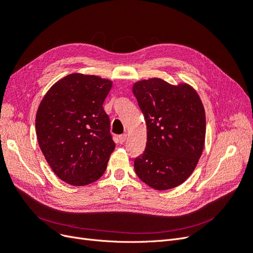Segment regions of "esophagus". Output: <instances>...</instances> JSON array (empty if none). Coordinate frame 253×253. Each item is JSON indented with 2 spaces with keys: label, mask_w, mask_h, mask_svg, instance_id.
Wrapping results in <instances>:
<instances>
[{
  "label": "esophagus",
  "mask_w": 253,
  "mask_h": 253,
  "mask_svg": "<svg viewBox=\"0 0 253 253\" xmlns=\"http://www.w3.org/2000/svg\"><path fill=\"white\" fill-rule=\"evenodd\" d=\"M126 138H127V135H126L125 133H124V134H121V135L118 136V140H119L120 144H123V143L126 141Z\"/></svg>",
  "instance_id": "1"
}]
</instances>
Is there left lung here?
<instances>
[{"label":"left lung","instance_id":"obj_1","mask_svg":"<svg viewBox=\"0 0 253 253\" xmlns=\"http://www.w3.org/2000/svg\"><path fill=\"white\" fill-rule=\"evenodd\" d=\"M132 92L147 126L135 173L151 188L172 189L190 176L202 156L206 134L202 101L191 86L158 78L136 82Z\"/></svg>","mask_w":253,"mask_h":253}]
</instances>
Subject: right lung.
Wrapping results in <instances>:
<instances>
[{
	"instance_id": "obj_1",
	"label": "right lung",
	"mask_w": 253,
	"mask_h": 253,
	"mask_svg": "<svg viewBox=\"0 0 253 253\" xmlns=\"http://www.w3.org/2000/svg\"><path fill=\"white\" fill-rule=\"evenodd\" d=\"M109 80L71 73L58 81L41 102L36 131L40 148L62 181L91 184L103 175L116 144L103 103Z\"/></svg>"
}]
</instances>
